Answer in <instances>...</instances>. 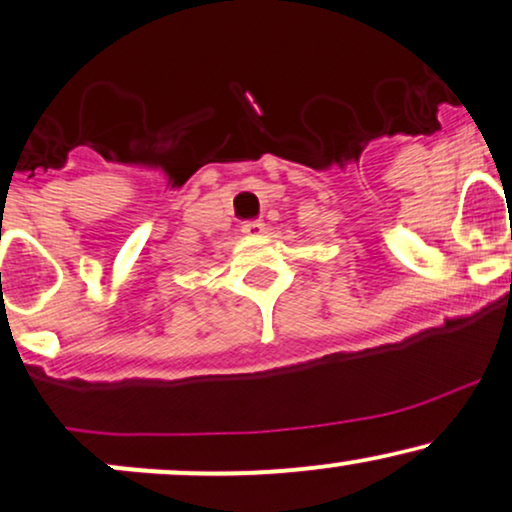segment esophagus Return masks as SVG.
I'll list each match as a JSON object with an SVG mask.
<instances>
[{
  "instance_id": "obj_1",
  "label": "esophagus",
  "mask_w": 512,
  "mask_h": 512,
  "mask_svg": "<svg viewBox=\"0 0 512 512\" xmlns=\"http://www.w3.org/2000/svg\"><path fill=\"white\" fill-rule=\"evenodd\" d=\"M242 232H244V235H249V237H258V235H263V232H266V225H263L261 220H251V223H246L242 227Z\"/></svg>"
}]
</instances>
